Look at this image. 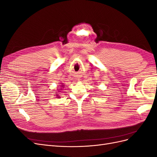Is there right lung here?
I'll list each match as a JSON object with an SVG mask.
<instances>
[{"instance_id": "obj_1", "label": "right lung", "mask_w": 157, "mask_h": 157, "mask_svg": "<svg viewBox=\"0 0 157 157\" xmlns=\"http://www.w3.org/2000/svg\"><path fill=\"white\" fill-rule=\"evenodd\" d=\"M63 86H64V85H61V87L63 88ZM61 90H62V89H61ZM58 92H61V91H58ZM56 96H57V98H60L59 96H58V94H56Z\"/></svg>"}]
</instances>
